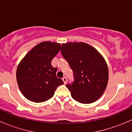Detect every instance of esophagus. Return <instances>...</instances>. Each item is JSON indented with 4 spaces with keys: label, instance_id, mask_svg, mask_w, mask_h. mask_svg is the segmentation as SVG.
<instances>
[{
    "label": "esophagus",
    "instance_id": "esophagus-1",
    "mask_svg": "<svg viewBox=\"0 0 132 132\" xmlns=\"http://www.w3.org/2000/svg\"><path fill=\"white\" fill-rule=\"evenodd\" d=\"M62 80H63V82L64 84H66V83H67V78L66 77H63L62 78Z\"/></svg>",
    "mask_w": 132,
    "mask_h": 132
}]
</instances>
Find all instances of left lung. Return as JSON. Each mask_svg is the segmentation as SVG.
Here are the masks:
<instances>
[{"label":"left lung","instance_id":"1","mask_svg":"<svg viewBox=\"0 0 132 132\" xmlns=\"http://www.w3.org/2000/svg\"><path fill=\"white\" fill-rule=\"evenodd\" d=\"M61 52L73 71L74 82L66 85L72 98L81 103L99 99L109 80L107 62L100 53L84 42L63 43Z\"/></svg>","mask_w":132,"mask_h":132}]
</instances>
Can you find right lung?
Listing matches in <instances>:
<instances>
[{
  "instance_id": "right-lung-1",
  "label": "right lung",
  "mask_w": 132,
  "mask_h": 132,
  "mask_svg": "<svg viewBox=\"0 0 132 132\" xmlns=\"http://www.w3.org/2000/svg\"><path fill=\"white\" fill-rule=\"evenodd\" d=\"M61 45L44 41L33 47L22 59L16 70V80L21 93L29 100L44 102L54 96L62 79L56 76L57 68L51 65Z\"/></svg>"
}]
</instances>
